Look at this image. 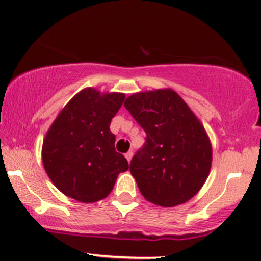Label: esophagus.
<instances>
[{"label": "esophagus", "instance_id": "1", "mask_svg": "<svg viewBox=\"0 0 261 261\" xmlns=\"http://www.w3.org/2000/svg\"><path fill=\"white\" fill-rule=\"evenodd\" d=\"M133 155H134V153H133V151H128L127 153H125V158H126L127 160V162H130L131 160H133Z\"/></svg>", "mask_w": 261, "mask_h": 261}]
</instances>
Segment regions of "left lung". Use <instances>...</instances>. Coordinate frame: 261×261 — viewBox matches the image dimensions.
<instances>
[{"mask_svg":"<svg viewBox=\"0 0 261 261\" xmlns=\"http://www.w3.org/2000/svg\"><path fill=\"white\" fill-rule=\"evenodd\" d=\"M124 107L147 135L130 163L141 194L162 207L189 201L205 184L212 163L201 121L170 88L135 93Z\"/></svg>","mask_w":261,"mask_h":261,"instance_id":"8db88e82","label":"left lung"}]
</instances>
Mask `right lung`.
Wrapping results in <instances>:
<instances>
[{
  "label": "right lung",
  "instance_id": "1",
  "mask_svg": "<svg viewBox=\"0 0 261 261\" xmlns=\"http://www.w3.org/2000/svg\"><path fill=\"white\" fill-rule=\"evenodd\" d=\"M124 99V93L85 88L47 130L43 166L66 196L85 203L99 201L109 195L118 175L128 169L126 158L115 151V135L109 128Z\"/></svg>",
  "mask_w": 261,
  "mask_h": 261
}]
</instances>
